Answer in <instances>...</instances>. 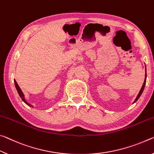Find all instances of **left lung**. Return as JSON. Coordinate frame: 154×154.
<instances>
[{"label": "left lung", "instance_id": "1", "mask_svg": "<svg viewBox=\"0 0 154 154\" xmlns=\"http://www.w3.org/2000/svg\"><path fill=\"white\" fill-rule=\"evenodd\" d=\"M146 78H147V74H145V80H144V83H143V86H142V87H141V89H140V91H139V94H138V95H137V98H136V100H134V102H137V101L138 100V98L140 97V96L141 95V94H142V93H143V90H144V88H145V83H146Z\"/></svg>", "mask_w": 154, "mask_h": 154}]
</instances>
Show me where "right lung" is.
Segmentation results:
<instances>
[{
  "mask_svg": "<svg viewBox=\"0 0 154 154\" xmlns=\"http://www.w3.org/2000/svg\"><path fill=\"white\" fill-rule=\"evenodd\" d=\"M14 82H15V85H16V89H17V93H18V94H19V95L20 96V97L22 98V101H23V102H24V103H26V104L28 106H31V107H32V106H31V105H30L29 104H28V103L26 102V101H25V99H24V96L23 93H22V91H21V89H20V87H19V86H18V85L17 84V82H16V80H14Z\"/></svg>",
  "mask_w": 154,
  "mask_h": 154,
  "instance_id": "obj_1",
  "label": "right lung"
}]
</instances>
